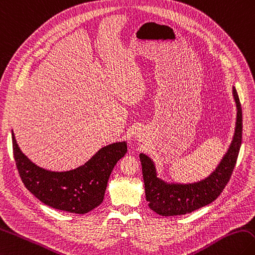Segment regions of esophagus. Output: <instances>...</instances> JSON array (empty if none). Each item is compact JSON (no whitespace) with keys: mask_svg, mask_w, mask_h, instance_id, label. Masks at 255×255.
Returning a JSON list of instances; mask_svg holds the SVG:
<instances>
[{"mask_svg":"<svg viewBox=\"0 0 255 255\" xmlns=\"http://www.w3.org/2000/svg\"><path fill=\"white\" fill-rule=\"evenodd\" d=\"M140 137H142V135H139V133L137 134V138H140Z\"/></svg>","mask_w":255,"mask_h":255,"instance_id":"34e87169","label":"esophagus"}]
</instances>
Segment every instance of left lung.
<instances>
[{
	"label": "left lung",
	"mask_w": 255,
	"mask_h": 255,
	"mask_svg": "<svg viewBox=\"0 0 255 255\" xmlns=\"http://www.w3.org/2000/svg\"><path fill=\"white\" fill-rule=\"evenodd\" d=\"M237 103V124L228 152L222 162L205 180L192 184H167L156 177L154 163L144 154L139 155L145 184L146 201L161 216H178L211 204L224 191L234 172L242 139V109L238 93L234 87Z\"/></svg>",
	"instance_id": "obj_1"
}]
</instances>
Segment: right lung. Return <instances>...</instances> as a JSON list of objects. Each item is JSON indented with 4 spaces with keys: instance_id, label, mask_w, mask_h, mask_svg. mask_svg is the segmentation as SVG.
<instances>
[{
    "instance_id": "obj_1",
    "label": "right lung",
    "mask_w": 255,
    "mask_h": 255,
    "mask_svg": "<svg viewBox=\"0 0 255 255\" xmlns=\"http://www.w3.org/2000/svg\"><path fill=\"white\" fill-rule=\"evenodd\" d=\"M12 142L17 170L26 188L46 205L76 214H86L101 204L113 168L128 151L124 142L115 143L101 148L80 168L53 172L28 159L20 151L13 132Z\"/></svg>"
}]
</instances>
